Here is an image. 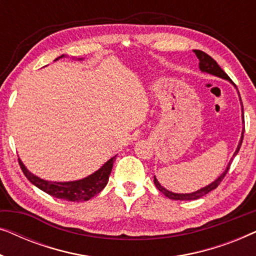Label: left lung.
I'll return each mask as SVG.
<instances>
[{
	"label": "left lung",
	"instance_id": "left-lung-1",
	"mask_svg": "<svg viewBox=\"0 0 256 256\" xmlns=\"http://www.w3.org/2000/svg\"><path fill=\"white\" fill-rule=\"evenodd\" d=\"M194 54L197 56L198 59H199V70L202 73H208V74H211V76H218V78H222V79H225L230 84H232L234 86V88H236V86L234 85V82L232 80L230 79V76L226 74L225 72H224V70L220 68L218 65V62H216L214 59L212 57H210L208 54H205L204 51H200V50H194ZM238 94H239V90H238ZM239 100H240V104H241V118H242V124H244V106H242V102H241V98H240V94H239ZM244 128L242 127V132H241V138H240V141L238 143V146L236 149V152L233 154V157H236L238 155V152H239V150L241 148V144H242V140H244ZM233 157L230 160L228 164H227L226 169L224 172L220 174V176L216 178L212 182V183H210L208 185H206L204 188H200L199 190L197 191H194V192H190V194H176V192H172V191H169L168 188H163L162 185L160 184V182L157 180V178L154 176V183H155L156 188H158V190L162 192L164 196H166L169 199H174V200H196V199H199L202 197H204L205 194H208V192H211L212 190H214L216 188V186L220 184V182L224 180V177L226 176L227 171L230 169V163H232L233 160Z\"/></svg>",
	"mask_w": 256,
	"mask_h": 256
}]
</instances>
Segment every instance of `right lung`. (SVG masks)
Returning a JSON list of instances; mask_svg holds the SVG:
<instances>
[{
  "mask_svg": "<svg viewBox=\"0 0 256 256\" xmlns=\"http://www.w3.org/2000/svg\"><path fill=\"white\" fill-rule=\"evenodd\" d=\"M65 57H68V56H59L58 58L54 59V62ZM76 59V60H82L84 58ZM115 157H116V155L108 160L102 166H100L99 169L94 171L93 174H88L87 177L70 182H52L43 180V178L36 176V174L28 170V168L24 166L22 160L18 158V162L20 169H22L23 174H26L28 180H30V183H32L34 186L40 188L42 191L46 192L48 194L52 196V197L64 199V200L68 202H86L102 191L107 185L112 169H113Z\"/></svg>",
  "mask_w": 256,
  "mask_h": 256,
  "instance_id": "add662e5",
  "label": "right lung"
}]
</instances>
